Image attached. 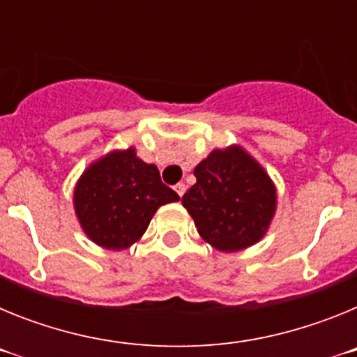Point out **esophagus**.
<instances>
[{
  "label": "esophagus",
  "instance_id": "34e87169",
  "mask_svg": "<svg viewBox=\"0 0 357 357\" xmlns=\"http://www.w3.org/2000/svg\"><path fill=\"white\" fill-rule=\"evenodd\" d=\"M173 189H175V193L182 198V197H184V193H185V189H188V185L182 184V182H178V184H176Z\"/></svg>",
  "mask_w": 357,
  "mask_h": 357
}]
</instances>
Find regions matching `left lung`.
<instances>
[{
  "mask_svg": "<svg viewBox=\"0 0 357 357\" xmlns=\"http://www.w3.org/2000/svg\"><path fill=\"white\" fill-rule=\"evenodd\" d=\"M193 173L197 184L182 197V206L204 241L220 252H239L266 236L277 211V188L245 148H214Z\"/></svg>",
  "mask_w": 357,
  "mask_h": 357,
  "instance_id": "obj_1",
  "label": "left lung"
}]
</instances>
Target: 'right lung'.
Returning <instances> with one entry per match:
<instances>
[{
  "label": "right lung",
  "instance_id": "1",
  "mask_svg": "<svg viewBox=\"0 0 357 357\" xmlns=\"http://www.w3.org/2000/svg\"><path fill=\"white\" fill-rule=\"evenodd\" d=\"M178 200L160 182L155 164L139 159L134 146L94 159L73 189V207L84 234L109 250L130 248L143 238L157 209Z\"/></svg>",
  "mask_w": 357,
  "mask_h": 357
}]
</instances>
